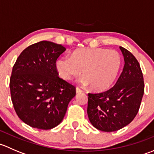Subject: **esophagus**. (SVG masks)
Segmentation results:
<instances>
[{
    "instance_id": "1",
    "label": "esophagus",
    "mask_w": 154,
    "mask_h": 154,
    "mask_svg": "<svg viewBox=\"0 0 154 154\" xmlns=\"http://www.w3.org/2000/svg\"><path fill=\"white\" fill-rule=\"evenodd\" d=\"M76 92H77V94H79V93H81L82 92V90L80 89V88H78V87H77V88H76Z\"/></svg>"
}]
</instances>
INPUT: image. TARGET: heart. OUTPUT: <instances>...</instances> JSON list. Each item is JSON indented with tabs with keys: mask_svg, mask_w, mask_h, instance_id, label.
Wrapping results in <instances>:
<instances>
[{
	"mask_svg": "<svg viewBox=\"0 0 154 154\" xmlns=\"http://www.w3.org/2000/svg\"><path fill=\"white\" fill-rule=\"evenodd\" d=\"M121 65L122 58L116 51L87 48L75 50L71 53V57L57 59L55 67L60 77L67 81L83 73L79 83L100 91L112 84Z\"/></svg>",
	"mask_w": 154,
	"mask_h": 154,
	"instance_id": "heart-1",
	"label": "heart"
}]
</instances>
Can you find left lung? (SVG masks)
Instances as JSON below:
<instances>
[{
  "instance_id": "obj_1",
  "label": "left lung",
  "mask_w": 154,
  "mask_h": 154,
  "mask_svg": "<svg viewBox=\"0 0 154 154\" xmlns=\"http://www.w3.org/2000/svg\"><path fill=\"white\" fill-rule=\"evenodd\" d=\"M125 66L112 88L104 92L88 93L87 114L96 129L113 132L128 125L139 112L144 94L140 65L127 49L120 47Z\"/></svg>"
}]
</instances>
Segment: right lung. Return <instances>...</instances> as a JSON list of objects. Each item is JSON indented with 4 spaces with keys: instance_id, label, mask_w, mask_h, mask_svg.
<instances>
[{
    "instance_id": "right-lung-1",
    "label": "right lung",
    "mask_w": 154,
    "mask_h": 154,
    "mask_svg": "<svg viewBox=\"0 0 154 154\" xmlns=\"http://www.w3.org/2000/svg\"><path fill=\"white\" fill-rule=\"evenodd\" d=\"M66 50L61 45L39 42L24 49L14 65L10 82L12 104L19 119L30 127H57L75 96V87L59 77L55 67Z\"/></svg>"
}]
</instances>
